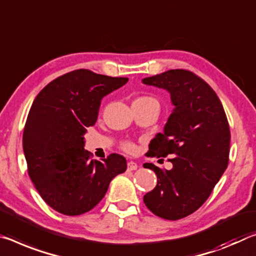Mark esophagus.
Returning <instances> with one entry per match:
<instances>
[{
	"instance_id": "esophagus-1",
	"label": "esophagus",
	"mask_w": 256,
	"mask_h": 256,
	"mask_svg": "<svg viewBox=\"0 0 256 256\" xmlns=\"http://www.w3.org/2000/svg\"><path fill=\"white\" fill-rule=\"evenodd\" d=\"M138 168V165L136 163H134V162L130 160L128 163V170H130V171H134V170Z\"/></svg>"
}]
</instances>
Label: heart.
Returning a JSON list of instances; mask_svg holds the SVG:
<instances>
[{"mask_svg":"<svg viewBox=\"0 0 256 256\" xmlns=\"http://www.w3.org/2000/svg\"><path fill=\"white\" fill-rule=\"evenodd\" d=\"M138 101H155L152 98H149V96H141V98H139V99H136ZM123 149L125 150V152H133L136 150V146L133 144L132 142H125L124 144H123Z\"/></svg>","mask_w":256,"mask_h":256,"instance_id":"b5f03b06","label":"heart"}]
</instances>
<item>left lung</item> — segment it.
Wrapping results in <instances>:
<instances>
[{
    "mask_svg": "<svg viewBox=\"0 0 256 256\" xmlns=\"http://www.w3.org/2000/svg\"><path fill=\"white\" fill-rule=\"evenodd\" d=\"M142 83L168 91L174 106L148 152L150 156L173 157L168 160L173 168L144 165L157 176L156 186L144 202L155 216L179 220L204 204L228 166V120L216 93L192 72L171 70L146 77Z\"/></svg>",
    "mask_w": 256,
    "mask_h": 256,
    "instance_id": "obj_1",
    "label": "left lung"
}]
</instances>
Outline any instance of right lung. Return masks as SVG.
<instances>
[{
  "instance_id": "add662e5",
  "label": "right lung",
  "mask_w": 256,
  "mask_h": 256,
  "mask_svg": "<svg viewBox=\"0 0 256 256\" xmlns=\"http://www.w3.org/2000/svg\"><path fill=\"white\" fill-rule=\"evenodd\" d=\"M128 80L77 70L52 80L35 98L24 130V154L35 188L56 212H88L126 170L118 154L91 160L84 134L96 124L104 96Z\"/></svg>"
}]
</instances>
